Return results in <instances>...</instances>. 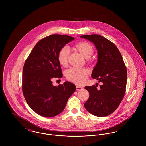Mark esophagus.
Returning a JSON list of instances; mask_svg holds the SVG:
<instances>
[{
	"label": "esophagus",
	"instance_id": "obj_1",
	"mask_svg": "<svg viewBox=\"0 0 146 146\" xmlns=\"http://www.w3.org/2000/svg\"><path fill=\"white\" fill-rule=\"evenodd\" d=\"M76 90H80L83 89V88L82 86H78V85H76Z\"/></svg>",
	"mask_w": 146,
	"mask_h": 146
}]
</instances>
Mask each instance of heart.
<instances>
[{
  "mask_svg": "<svg viewBox=\"0 0 146 146\" xmlns=\"http://www.w3.org/2000/svg\"><path fill=\"white\" fill-rule=\"evenodd\" d=\"M74 49L83 57L85 58L86 62L90 63L92 58L90 57L94 53V47L89 42H81L77 43L74 46ZM70 55V50L68 47L63 46L58 52L57 60L59 63L63 66L66 67ZM89 71L85 68L72 67L66 71L65 75L67 80L77 84L84 83L89 76Z\"/></svg>",
  "mask_w": 146,
  "mask_h": 146,
  "instance_id": "heart-1",
  "label": "heart"
}]
</instances>
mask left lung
Returning a JSON list of instances; mask_svg holds the SVG:
<instances>
[{
  "label": "left lung",
  "mask_w": 146,
  "mask_h": 146,
  "mask_svg": "<svg viewBox=\"0 0 146 146\" xmlns=\"http://www.w3.org/2000/svg\"><path fill=\"white\" fill-rule=\"evenodd\" d=\"M93 42L98 50V62L92 77L102 85L85 86L89 97L84 104L93 115L107 116L113 112L122 101L126 91L127 70L123 57L116 46L98 34L80 36Z\"/></svg>",
  "instance_id": "left-lung-1"
}]
</instances>
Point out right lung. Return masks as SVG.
<instances>
[{"label": "right lung", "mask_w": 146, "mask_h": 146, "mask_svg": "<svg viewBox=\"0 0 146 146\" xmlns=\"http://www.w3.org/2000/svg\"><path fill=\"white\" fill-rule=\"evenodd\" d=\"M73 37L60 34L50 35L35 45L24 63L22 89L30 108L43 117H52L63 111L68 99L76 90L68 82L58 86L52 80L63 76L57 60L59 50Z\"/></svg>", "instance_id": "right-lung-1"}]
</instances>
